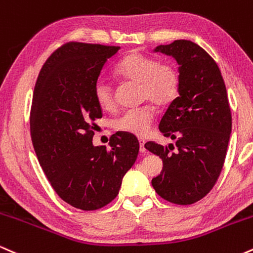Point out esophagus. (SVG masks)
Returning a JSON list of instances; mask_svg holds the SVG:
<instances>
[{"mask_svg": "<svg viewBox=\"0 0 253 253\" xmlns=\"http://www.w3.org/2000/svg\"><path fill=\"white\" fill-rule=\"evenodd\" d=\"M139 146H140V152L141 153L146 152V149H145V140L143 138H139Z\"/></svg>", "mask_w": 253, "mask_h": 253, "instance_id": "esophagus-1", "label": "esophagus"}]
</instances>
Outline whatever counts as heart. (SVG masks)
I'll return each mask as SVG.
<instances>
[{"label": "heart", "instance_id": "b5f03b06", "mask_svg": "<svg viewBox=\"0 0 253 253\" xmlns=\"http://www.w3.org/2000/svg\"><path fill=\"white\" fill-rule=\"evenodd\" d=\"M118 76L128 82L139 84L141 101H151L156 106L165 107L177 97L181 86L178 69L169 63L152 56L132 52L115 68ZM92 96L103 110H112L115 107L114 88L106 78H97L92 88ZM155 121V109L150 104L128 109L115 120V128L128 134L143 136L152 128Z\"/></svg>", "mask_w": 253, "mask_h": 253}]
</instances>
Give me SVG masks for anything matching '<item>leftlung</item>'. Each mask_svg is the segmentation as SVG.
<instances>
[{
  "mask_svg": "<svg viewBox=\"0 0 253 253\" xmlns=\"http://www.w3.org/2000/svg\"><path fill=\"white\" fill-rule=\"evenodd\" d=\"M155 51L177 60L181 86L159 123L164 136L176 139V147L145 144L163 159L152 185L167 201L193 205L213 189L225 163L232 130L227 91L215 60L195 42L175 40Z\"/></svg>",
  "mask_w": 253,
  "mask_h": 253,
  "instance_id": "obj_1",
  "label": "left lung"
}]
</instances>
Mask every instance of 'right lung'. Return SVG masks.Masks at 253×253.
<instances>
[{
	"label": "right lung",
	"mask_w": 253,
	"mask_h": 253,
	"mask_svg": "<svg viewBox=\"0 0 253 253\" xmlns=\"http://www.w3.org/2000/svg\"><path fill=\"white\" fill-rule=\"evenodd\" d=\"M119 46L69 42L47 58L31 107V138L38 161L57 195L72 207L96 211L117 197L139 153L135 135L118 132L110 150L94 146L102 108L92 96L95 81Z\"/></svg>",
	"instance_id": "1"
}]
</instances>
